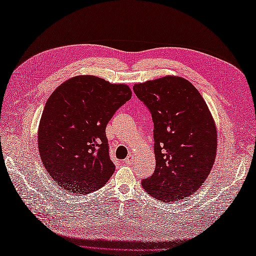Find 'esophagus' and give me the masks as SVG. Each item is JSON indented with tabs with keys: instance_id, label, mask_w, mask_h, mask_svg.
<instances>
[{
	"instance_id": "34e87169",
	"label": "esophagus",
	"mask_w": 256,
	"mask_h": 256,
	"mask_svg": "<svg viewBox=\"0 0 256 256\" xmlns=\"http://www.w3.org/2000/svg\"><path fill=\"white\" fill-rule=\"evenodd\" d=\"M133 160H134V155L133 154H128V156L126 157V158L124 160V162H125V164H131V162H133Z\"/></svg>"
}]
</instances>
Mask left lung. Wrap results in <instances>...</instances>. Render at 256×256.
<instances>
[{
	"label": "left lung",
	"mask_w": 256,
	"mask_h": 256,
	"mask_svg": "<svg viewBox=\"0 0 256 256\" xmlns=\"http://www.w3.org/2000/svg\"><path fill=\"white\" fill-rule=\"evenodd\" d=\"M133 90L154 122L156 168L142 186L157 200L178 202L202 186L214 164V120L200 92L178 76L135 84Z\"/></svg>",
	"instance_id": "1"
}]
</instances>
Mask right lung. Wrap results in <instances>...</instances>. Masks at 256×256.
Segmentation results:
<instances>
[{"mask_svg": "<svg viewBox=\"0 0 256 256\" xmlns=\"http://www.w3.org/2000/svg\"><path fill=\"white\" fill-rule=\"evenodd\" d=\"M132 98L128 84L91 74L70 78L52 92L38 126V150L57 186L86 194L101 188L116 166L108 156L106 126Z\"/></svg>", "mask_w": 256, "mask_h": 256, "instance_id": "add662e5", "label": "right lung"}]
</instances>
